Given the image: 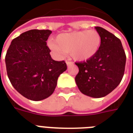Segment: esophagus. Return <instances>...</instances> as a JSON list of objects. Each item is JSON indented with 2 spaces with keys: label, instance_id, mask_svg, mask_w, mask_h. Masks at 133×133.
<instances>
[{
  "label": "esophagus",
  "instance_id": "obj_1",
  "mask_svg": "<svg viewBox=\"0 0 133 133\" xmlns=\"http://www.w3.org/2000/svg\"><path fill=\"white\" fill-rule=\"evenodd\" d=\"M66 64H67V65L68 66V65H70L73 64V63L71 62V61H66Z\"/></svg>",
  "mask_w": 133,
  "mask_h": 133
}]
</instances>
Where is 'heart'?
Wrapping results in <instances>:
<instances>
[{
    "label": "heart",
    "mask_w": 133,
    "mask_h": 133,
    "mask_svg": "<svg viewBox=\"0 0 133 133\" xmlns=\"http://www.w3.org/2000/svg\"><path fill=\"white\" fill-rule=\"evenodd\" d=\"M101 43V36L97 31L83 30L59 34L56 41H48V47L58 58L70 52L75 60L87 61L97 54Z\"/></svg>",
    "instance_id": "b5f03b06"
}]
</instances>
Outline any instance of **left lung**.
Returning <instances> with one entry per match:
<instances>
[{
	"label": "left lung",
	"mask_w": 133,
	"mask_h": 133,
	"mask_svg": "<svg viewBox=\"0 0 133 133\" xmlns=\"http://www.w3.org/2000/svg\"><path fill=\"white\" fill-rule=\"evenodd\" d=\"M101 43L97 54L83 62L75 63L79 73L75 77L83 95L101 98L110 93L122 81L126 56L121 41L101 27H95Z\"/></svg>",
	"instance_id": "8db88e82"
}]
</instances>
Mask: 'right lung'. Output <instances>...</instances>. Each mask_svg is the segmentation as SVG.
<instances>
[{
	"label": "right lung",
	"instance_id": "right-lung-1",
	"mask_svg": "<svg viewBox=\"0 0 133 133\" xmlns=\"http://www.w3.org/2000/svg\"><path fill=\"white\" fill-rule=\"evenodd\" d=\"M49 30H31L12 40L5 56L9 81L21 95L32 101H41L54 92L58 77L66 70L64 61L50 56L47 40Z\"/></svg>",
	"mask_w": 133,
	"mask_h": 133
}]
</instances>
